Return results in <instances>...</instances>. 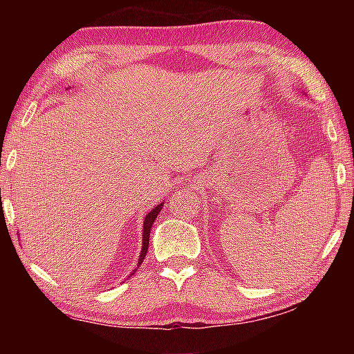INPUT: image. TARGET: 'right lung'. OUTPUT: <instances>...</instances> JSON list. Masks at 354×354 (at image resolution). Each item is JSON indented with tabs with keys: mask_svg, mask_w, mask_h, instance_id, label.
I'll return each instance as SVG.
<instances>
[{
	"mask_svg": "<svg viewBox=\"0 0 354 354\" xmlns=\"http://www.w3.org/2000/svg\"><path fill=\"white\" fill-rule=\"evenodd\" d=\"M162 207H164V203H160V205L153 207L151 211L147 214L145 220H143V242H142V251H140V256H139V266L143 262V259H145L147 251H148V245H149V231H151V226L154 223V220H156V217H158V214L160 212V209H162ZM136 272H137V268L131 274H134ZM131 274H129V277H131Z\"/></svg>",
	"mask_w": 354,
	"mask_h": 354,
	"instance_id": "1",
	"label": "right lung"
}]
</instances>
